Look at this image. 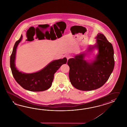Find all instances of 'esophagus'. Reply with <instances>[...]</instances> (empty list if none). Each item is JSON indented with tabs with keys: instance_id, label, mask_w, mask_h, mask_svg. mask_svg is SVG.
I'll return each mask as SVG.
<instances>
[{
	"instance_id": "1",
	"label": "esophagus",
	"mask_w": 127,
	"mask_h": 127,
	"mask_svg": "<svg viewBox=\"0 0 127 127\" xmlns=\"http://www.w3.org/2000/svg\"><path fill=\"white\" fill-rule=\"evenodd\" d=\"M65 57L66 58L67 60H68L69 59L72 58V56H70V55H66V56H65Z\"/></svg>"
}]
</instances>
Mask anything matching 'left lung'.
Masks as SVG:
<instances>
[{
	"label": "left lung",
	"mask_w": 127,
	"mask_h": 127,
	"mask_svg": "<svg viewBox=\"0 0 127 127\" xmlns=\"http://www.w3.org/2000/svg\"><path fill=\"white\" fill-rule=\"evenodd\" d=\"M96 47L99 54L95 61L87 62L84 54L69 59V77L71 84L77 90L90 91L102 87L108 80L114 67V50L112 45L105 36L99 33L96 37Z\"/></svg>",
	"instance_id": "obj_1"
}]
</instances>
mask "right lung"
Segmentation results:
<instances>
[{
    "instance_id": "1",
    "label": "right lung",
    "mask_w": 127,
    "mask_h": 127,
    "mask_svg": "<svg viewBox=\"0 0 127 127\" xmlns=\"http://www.w3.org/2000/svg\"><path fill=\"white\" fill-rule=\"evenodd\" d=\"M22 35L14 45L10 57V66L13 76L17 83L25 90L31 91H43L48 90L51 86L54 74L62 65L66 64V58L53 61L42 70L33 73L26 74L19 71L15 67V60L16 50L22 40Z\"/></svg>"
}]
</instances>
